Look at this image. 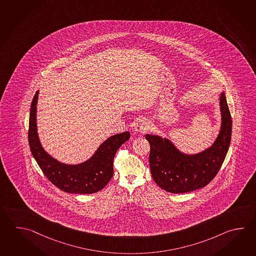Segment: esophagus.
<instances>
[{
	"label": "esophagus",
	"instance_id": "obj_1",
	"mask_svg": "<svg viewBox=\"0 0 256 256\" xmlns=\"http://www.w3.org/2000/svg\"><path fill=\"white\" fill-rule=\"evenodd\" d=\"M150 130V123L145 120H138L134 124V130L140 133H145Z\"/></svg>",
	"mask_w": 256,
	"mask_h": 256
}]
</instances>
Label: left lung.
Here are the masks:
<instances>
[{"instance_id": "1", "label": "left lung", "mask_w": 256, "mask_h": 256, "mask_svg": "<svg viewBox=\"0 0 256 256\" xmlns=\"http://www.w3.org/2000/svg\"><path fill=\"white\" fill-rule=\"evenodd\" d=\"M222 128L214 145L196 155H185L172 143L146 134L150 142V168L155 182L172 193H184L208 185L224 162L232 138V116L224 93L220 94Z\"/></svg>"}]
</instances>
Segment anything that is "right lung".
Wrapping results in <instances>:
<instances>
[{"label":"right lung","mask_w":256,"mask_h":256,"mask_svg":"<svg viewBox=\"0 0 256 256\" xmlns=\"http://www.w3.org/2000/svg\"><path fill=\"white\" fill-rule=\"evenodd\" d=\"M38 91L31 103L28 140L32 154L44 176L63 192L91 194L100 192L110 182L114 174L113 162L120 146L130 138V132L110 136L100 146L89 160L70 166L60 163L42 150L36 130V104Z\"/></svg>","instance_id":"obj_1"}]
</instances>
